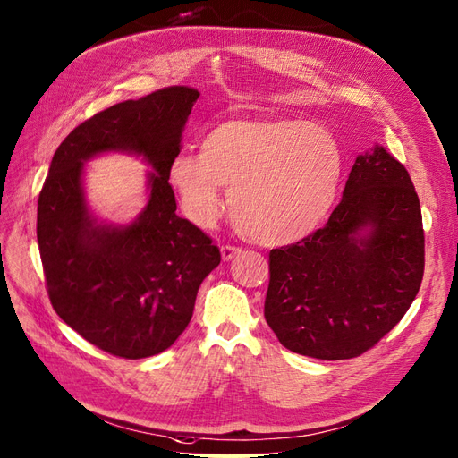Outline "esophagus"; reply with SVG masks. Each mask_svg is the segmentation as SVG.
<instances>
[{"label":"esophagus","instance_id":"esophagus-1","mask_svg":"<svg viewBox=\"0 0 458 458\" xmlns=\"http://www.w3.org/2000/svg\"><path fill=\"white\" fill-rule=\"evenodd\" d=\"M240 252H242L240 247H233V245H223V247H221V254H223V260H225V262L232 260V258L237 256Z\"/></svg>","mask_w":458,"mask_h":458}]
</instances>
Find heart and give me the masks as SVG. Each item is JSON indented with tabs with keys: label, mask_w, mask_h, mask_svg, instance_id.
Returning a JSON list of instances; mask_svg holds the SVG:
<instances>
[{
	"label": "heart",
	"mask_w": 458,
	"mask_h": 458,
	"mask_svg": "<svg viewBox=\"0 0 458 458\" xmlns=\"http://www.w3.org/2000/svg\"><path fill=\"white\" fill-rule=\"evenodd\" d=\"M341 177L336 138L303 119H233L206 134L202 153L180 151L170 163V183L192 223L213 225L230 187L237 228L271 245L293 243L320 225Z\"/></svg>",
	"instance_id": "1"
}]
</instances>
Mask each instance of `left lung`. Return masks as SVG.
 I'll return each instance as SVG.
<instances>
[{
  "label": "left lung",
  "instance_id": "1",
  "mask_svg": "<svg viewBox=\"0 0 458 458\" xmlns=\"http://www.w3.org/2000/svg\"><path fill=\"white\" fill-rule=\"evenodd\" d=\"M423 269L420 198L408 170L374 146L355 158L326 226L269 252L266 322L295 353L350 360L403 320Z\"/></svg>",
  "mask_w": 458,
  "mask_h": 458
}]
</instances>
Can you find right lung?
Listing matches in <instances>:
<instances>
[{
	"label": "right lung",
	"mask_w": 458,
	"mask_h": 458,
	"mask_svg": "<svg viewBox=\"0 0 458 458\" xmlns=\"http://www.w3.org/2000/svg\"><path fill=\"white\" fill-rule=\"evenodd\" d=\"M200 97L170 86L78 125L52 157L37 202V242L54 310L88 343L123 360L170 348L189 326L198 288L221 264L211 237L175 213L170 163ZM122 150L154 170L148 204L131 225L98 224L81 185L83 163Z\"/></svg>",
	"instance_id": "1"
}]
</instances>
